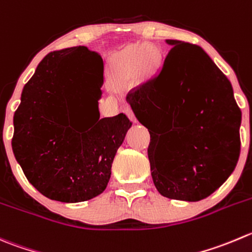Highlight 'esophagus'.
<instances>
[{
  "label": "esophagus",
  "mask_w": 252,
  "mask_h": 252,
  "mask_svg": "<svg viewBox=\"0 0 252 252\" xmlns=\"http://www.w3.org/2000/svg\"><path fill=\"white\" fill-rule=\"evenodd\" d=\"M124 113H126V116H128V118L130 119L131 122H134V123H135L136 118H135V116H134V112L131 111L130 107H126V109H124Z\"/></svg>",
  "instance_id": "34e87169"
}]
</instances>
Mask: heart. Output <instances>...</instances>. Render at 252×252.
<instances>
[{"label":"heart","mask_w":252,"mask_h":252,"mask_svg":"<svg viewBox=\"0 0 252 252\" xmlns=\"http://www.w3.org/2000/svg\"><path fill=\"white\" fill-rule=\"evenodd\" d=\"M160 54L153 45L138 44L126 48L116 59V66L126 74H134L136 69L141 71H153L158 64Z\"/></svg>","instance_id":"1"}]
</instances>
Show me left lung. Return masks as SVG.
<instances>
[{
  "instance_id": "obj_1",
  "label": "left lung",
  "mask_w": 252,
  "mask_h": 252,
  "mask_svg": "<svg viewBox=\"0 0 252 252\" xmlns=\"http://www.w3.org/2000/svg\"><path fill=\"white\" fill-rule=\"evenodd\" d=\"M171 50L158 74L126 96L136 119L166 133L148 149L156 189L197 202L217 191L240 155L241 111L233 87L198 45L167 39Z\"/></svg>"
}]
</instances>
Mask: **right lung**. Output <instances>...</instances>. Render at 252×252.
<instances>
[{
	"label": "right lung",
	"instance_id": "right-lung-1",
	"mask_svg": "<svg viewBox=\"0 0 252 252\" xmlns=\"http://www.w3.org/2000/svg\"><path fill=\"white\" fill-rule=\"evenodd\" d=\"M82 68H96L101 82L94 117L77 121L69 104ZM102 84L101 55L74 46L49 53L22 91L13 117L12 149L27 180L48 198L85 202L108 185L112 162L131 122L123 113L99 118Z\"/></svg>",
	"mask_w": 252,
	"mask_h": 252
}]
</instances>
